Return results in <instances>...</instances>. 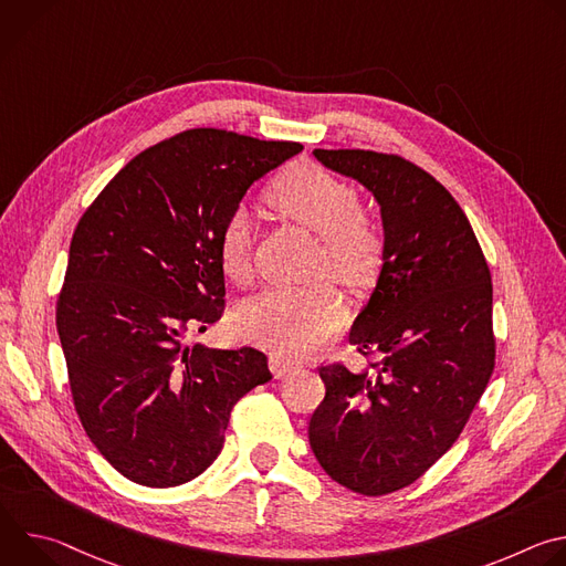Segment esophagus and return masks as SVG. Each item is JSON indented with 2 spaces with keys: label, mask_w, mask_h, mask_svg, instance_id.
Returning <instances> with one entry per match:
<instances>
[{
  "label": "esophagus",
  "mask_w": 566,
  "mask_h": 566,
  "mask_svg": "<svg viewBox=\"0 0 566 566\" xmlns=\"http://www.w3.org/2000/svg\"><path fill=\"white\" fill-rule=\"evenodd\" d=\"M269 367H271V371L275 374V378H284V376H289L293 369H297V365H295L291 358L282 356V354H273V356L269 358Z\"/></svg>",
  "instance_id": "1"
}]
</instances>
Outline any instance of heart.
I'll return each instance as SVG.
<instances>
[{"instance_id": "heart-1", "label": "heart", "mask_w": 566, "mask_h": 566, "mask_svg": "<svg viewBox=\"0 0 566 566\" xmlns=\"http://www.w3.org/2000/svg\"><path fill=\"white\" fill-rule=\"evenodd\" d=\"M266 203L319 237V273L349 289L376 282L385 262V234L376 221L360 214V197L349 184L327 170L300 164L269 186ZM217 260L228 280H249V219L241 210L226 221L219 234ZM345 319L347 306L340 293L327 282H317L302 289H266L237 308L234 329L244 340L286 356H302L327 343Z\"/></svg>"}]
</instances>
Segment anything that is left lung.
<instances>
[{
	"label": "left lung",
	"instance_id": "left-lung-1",
	"mask_svg": "<svg viewBox=\"0 0 566 566\" xmlns=\"http://www.w3.org/2000/svg\"><path fill=\"white\" fill-rule=\"evenodd\" d=\"M380 208L385 262L349 343L380 360L369 374L319 367L327 394L308 421L325 472L360 495H387L446 454L495 367L491 271L452 195L410 160L313 149Z\"/></svg>",
	"mask_w": 566,
	"mask_h": 566
}]
</instances>
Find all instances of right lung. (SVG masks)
<instances>
[{"mask_svg": "<svg viewBox=\"0 0 566 566\" xmlns=\"http://www.w3.org/2000/svg\"><path fill=\"white\" fill-rule=\"evenodd\" d=\"M300 151L188 129L132 158L77 221L55 315L69 385L92 443L140 486L199 476L223 448L234 402L273 378L253 347L186 338L221 317L226 221Z\"/></svg>", "mask_w": 566, "mask_h": 566, "instance_id": "right-lung-1", "label": "right lung"}]
</instances>
